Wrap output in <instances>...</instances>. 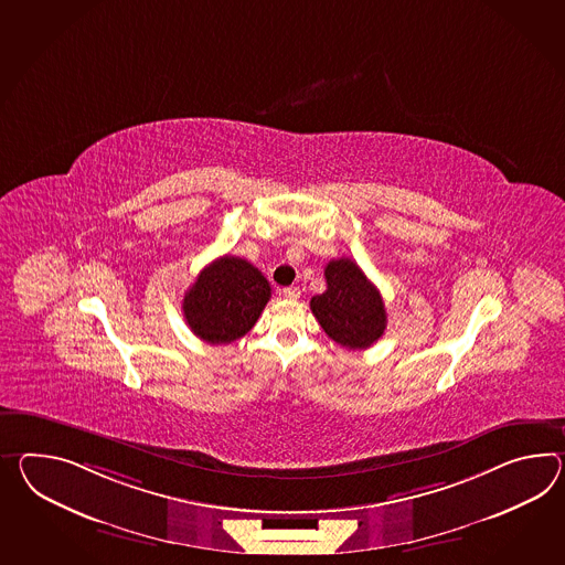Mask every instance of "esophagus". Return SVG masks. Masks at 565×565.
<instances>
[{
  "instance_id": "1",
  "label": "esophagus",
  "mask_w": 565,
  "mask_h": 565,
  "mask_svg": "<svg viewBox=\"0 0 565 565\" xmlns=\"http://www.w3.org/2000/svg\"><path fill=\"white\" fill-rule=\"evenodd\" d=\"M281 296L288 298V300H298L300 298V288H294V286L291 288H284L281 289Z\"/></svg>"
}]
</instances>
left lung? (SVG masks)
I'll return each mask as SVG.
<instances>
[{
  "label": "left lung",
  "mask_w": 565,
  "mask_h": 565,
  "mask_svg": "<svg viewBox=\"0 0 565 565\" xmlns=\"http://www.w3.org/2000/svg\"><path fill=\"white\" fill-rule=\"evenodd\" d=\"M327 291L310 300V310L322 331L344 349H367L385 331L384 300L359 265L332 259L324 267Z\"/></svg>",
  "instance_id": "left-lung-1"
}]
</instances>
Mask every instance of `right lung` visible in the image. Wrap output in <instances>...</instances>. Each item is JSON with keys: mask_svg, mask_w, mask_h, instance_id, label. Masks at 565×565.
Returning <instances> with one entry per match:
<instances>
[{"mask_svg": "<svg viewBox=\"0 0 565 565\" xmlns=\"http://www.w3.org/2000/svg\"><path fill=\"white\" fill-rule=\"evenodd\" d=\"M271 298V286L247 259L224 255L200 271L183 296V317L195 337L210 344L245 337Z\"/></svg>", "mask_w": 565, "mask_h": 565, "instance_id": "add662e5", "label": "right lung"}]
</instances>
